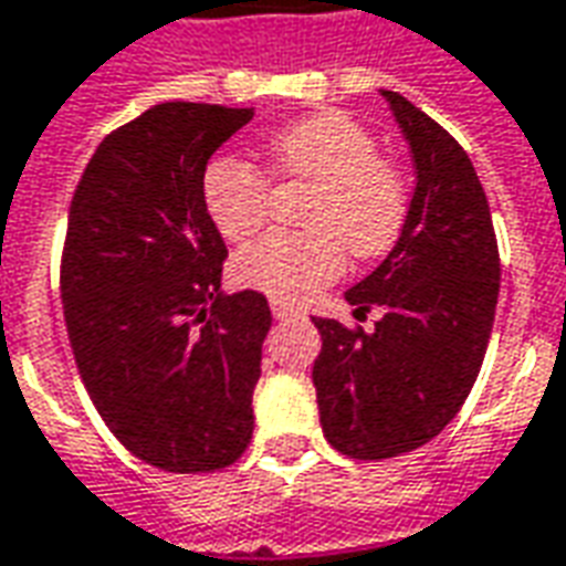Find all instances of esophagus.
I'll list each match as a JSON object with an SVG mask.
<instances>
[{"label":"esophagus","instance_id":"1","mask_svg":"<svg viewBox=\"0 0 566 566\" xmlns=\"http://www.w3.org/2000/svg\"><path fill=\"white\" fill-rule=\"evenodd\" d=\"M272 315H275L279 322H284V318H303V313H300V310L287 306V303H282V300H272Z\"/></svg>","mask_w":566,"mask_h":566}]
</instances>
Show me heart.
<instances>
[{"mask_svg": "<svg viewBox=\"0 0 566 566\" xmlns=\"http://www.w3.org/2000/svg\"><path fill=\"white\" fill-rule=\"evenodd\" d=\"M269 170L287 182H306V234L272 232L248 244L234 275L269 297L300 303L344 269V251L375 260L402 232L409 195L390 160L378 157V138L344 111H318L266 138ZM266 172L241 157H217L203 170V203L222 238L244 241L269 217Z\"/></svg>", "mask_w": 566, "mask_h": 566, "instance_id": "b5f03b06", "label": "heart"}]
</instances>
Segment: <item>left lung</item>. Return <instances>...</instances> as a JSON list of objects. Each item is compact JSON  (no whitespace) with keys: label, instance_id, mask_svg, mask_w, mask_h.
Here are the masks:
<instances>
[{"label":"left lung","instance_id":"left-lung-1","mask_svg":"<svg viewBox=\"0 0 566 566\" xmlns=\"http://www.w3.org/2000/svg\"><path fill=\"white\" fill-rule=\"evenodd\" d=\"M380 95L412 148L415 191L394 251L344 297L384 315L371 332L313 318L318 421L337 452L363 461L412 452L459 415L499 300L493 217L471 157L399 92Z\"/></svg>","mask_w":566,"mask_h":566}]
</instances>
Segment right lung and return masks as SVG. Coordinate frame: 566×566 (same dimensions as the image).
I'll use <instances>...</instances> for the list:
<instances>
[{
	"instance_id": "add662e5",
	"label": "right lung",
	"mask_w": 566,
	"mask_h": 566,
	"mask_svg": "<svg viewBox=\"0 0 566 566\" xmlns=\"http://www.w3.org/2000/svg\"><path fill=\"white\" fill-rule=\"evenodd\" d=\"M253 107L164 102L95 148L73 191L61 300L80 378L111 433L172 474L232 464L253 433L272 313L219 291L226 241L203 170Z\"/></svg>"
}]
</instances>
